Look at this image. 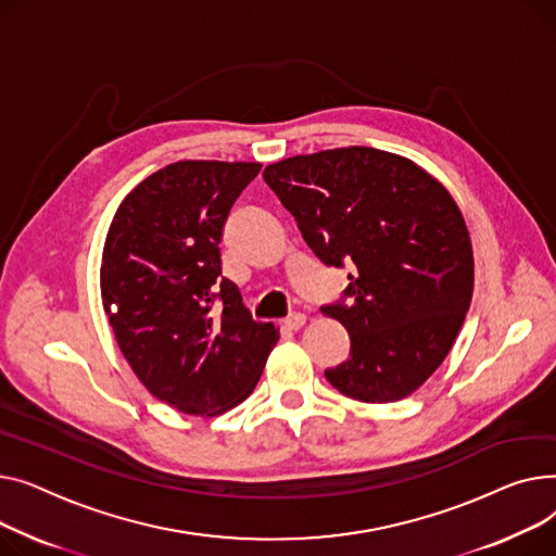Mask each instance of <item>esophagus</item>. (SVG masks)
Listing matches in <instances>:
<instances>
[{
    "instance_id": "34e87169",
    "label": "esophagus",
    "mask_w": 556,
    "mask_h": 556,
    "mask_svg": "<svg viewBox=\"0 0 556 556\" xmlns=\"http://www.w3.org/2000/svg\"><path fill=\"white\" fill-rule=\"evenodd\" d=\"M305 314H291V316H287L285 320H282V325H285V330H291V332H296V330H301L303 325H305Z\"/></svg>"
}]
</instances>
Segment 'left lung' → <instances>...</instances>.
I'll return each instance as SVG.
<instances>
[{
  "instance_id": "1",
  "label": "left lung",
  "mask_w": 556,
  "mask_h": 556,
  "mask_svg": "<svg viewBox=\"0 0 556 556\" xmlns=\"http://www.w3.org/2000/svg\"><path fill=\"white\" fill-rule=\"evenodd\" d=\"M263 177L323 263L352 267V301L320 309L350 334V358L325 377L368 404L415 393L473 296L471 238L451 192L415 161L366 146L289 156Z\"/></svg>"
}]
</instances>
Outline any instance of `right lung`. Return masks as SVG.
Masks as SVG:
<instances>
[{"label":"right lung","mask_w":556,"mask_h":556,"mask_svg":"<svg viewBox=\"0 0 556 556\" xmlns=\"http://www.w3.org/2000/svg\"><path fill=\"white\" fill-rule=\"evenodd\" d=\"M255 161H177L116 208L103 247L101 296L116 343L150 393L213 417L242 404L278 343L222 278L224 222Z\"/></svg>","instance_id":"right-lung-1"}]
</instances>
